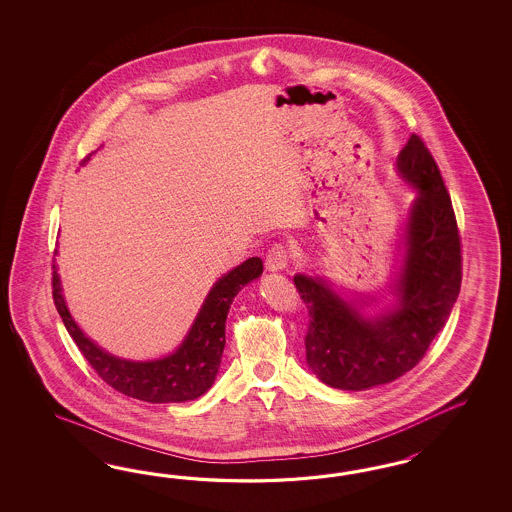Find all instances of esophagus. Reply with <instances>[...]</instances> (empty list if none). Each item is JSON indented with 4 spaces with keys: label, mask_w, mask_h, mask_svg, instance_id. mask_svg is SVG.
I'll list each match as a JSON object with an SVG mask.
<instances>
[{
    "label": "esophagus",
    "mask_w": 512,
    "mask_h": 512,
    "mask_svg": "<svg viewBox=\"0 0 512 512\" xmlns=\"http://www.w3.org/2000/svg\"><path fill=\"white\" fill-rule=\"evenodd\" d=\"M289 259H291V253L287 246L283 244H274L272 248L268 249L266 253V268L270 272H279V270H285L289 266Z\"/></svg>",
    "instance_id": "esophagus-1"
}]
</instances>
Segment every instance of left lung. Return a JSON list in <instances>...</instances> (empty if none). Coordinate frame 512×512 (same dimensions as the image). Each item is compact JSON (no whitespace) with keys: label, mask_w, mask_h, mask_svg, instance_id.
I'll return each mask as SVG.
<instances>
[{"label":"left lung","mask_w":512,"mask_h":512,"mask_svg":"<svg viewBox=\"0 0 512 512\" xmlns=\"http://www.w3.org/2000/svg\"><path fill=\"white\" fill-rule=\"evenodd\" d=\"M398 174L417 189L403 231L396 304L373 317L325 278L296 274L310 325L306 360L325 385L366 390L385 385L419 364L449 319L462 285V248L449 191L434 157L411 135L396 159Z\"/></svg>","instance_id":"obj_1"}]
</instances>
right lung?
I'll return each instance as SVG.
<instances>
[{"mask_svg": "<svg viewBox=\"0 0 512 512\" xmlns=\"http://www.w3.org/2000/svg\"><path fill=\"white\" fill-rule=\"evenodd\" d=\"M52 268V296L56 310L80 353L92 364L97 375L129 398L150 403H180L199 398L214 385L225 347L227 313L242 287L263 274V261L251 257L217 279L180 347L157 360L114 357L90 340L69 313L56 264Z\"/></svg>", "mask_w": 512, "mask_h": 512, "instance_id": "add662e5", "label": "right lung"}]
</instances>
